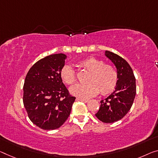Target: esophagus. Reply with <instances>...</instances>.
<instances>
[{
    "mask_svg": "<svg viewBox=\"0 0 158 158\" xmlns=\"http://www.w3.org/2000/svg\"><path fill=\"white\" fill-rule=\"evenodd\" d=\"M77 100H81V101H82V102H85V103H87V102H89L88 99H86L77 98Z\"/></svg>",
    "mask_w": 158,
    "mask_h": 158,
    "instance_id": "1",
    "label": "esophagus"
}]
</instances>
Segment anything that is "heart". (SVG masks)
Masks as SVG:
<instances>
[{
	"mask_svg": "<svg viewBox=\"0 0 158 158\" xmlns=\"http://www.w3.org/2000/svg\"><path fill=\"white\" fill-rule=\"evenodd\" d=\"M80 65L89 72L86 80L88 83L71 87L70 92L72 94L86 99L97 95L99 91L102 94H107L114 89L118 82V74L112 65L105 64L103 60L94 57L81 60ZM60 75L65 84L73 85L76 82V72L71 65H64Z\"/></svg>",
	"mask_w": 158,
	"mask_h": 158,
	"instance_id": "obj_1",
	"label": "heart"
}]
</instances>
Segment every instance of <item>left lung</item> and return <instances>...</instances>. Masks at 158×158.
I'll return each instance as SVG.
<instances>
[{"mask_svg":"<svg viewBox=\"0 0 158 158\" xmlns=\"http://www.w3.org/2000/svg\"><path fill=\"white\" fill-rule=\"evenodd\" d=\"M104 54L116 66L118 82L115 90L100 101V107L95 116L104 123H114L121 119L132 106L136 94L135 78L127 60L109 51Z\"/></svg>","mask_w":158,"mask_h":158,"instance_id":"1","label":"left lung"}]
</instances>
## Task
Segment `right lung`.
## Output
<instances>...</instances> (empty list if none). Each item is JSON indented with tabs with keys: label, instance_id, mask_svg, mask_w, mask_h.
Segmentation results:
<instances>
[{
	"label": "right lung",
	"instance_id": "1",
	"mask_svg": "<svg viewBox=\"0 0 158 158\" xmlns=\"http://www.w3.org/2000/svg\"><path fill=\"white\" fill-rule=\"evenodd\" d=\"M66 55L56 54L38 60L27 74L23 104L28 117L44 130H54L70 115L76 98L71 96L60 77Z\"/></svg>",
	"mask_w": 158,
	"mask_h": 158
}]
</instances>
